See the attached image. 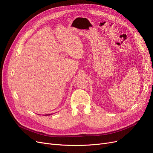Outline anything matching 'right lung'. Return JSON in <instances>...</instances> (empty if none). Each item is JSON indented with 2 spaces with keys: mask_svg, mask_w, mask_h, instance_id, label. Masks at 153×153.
I'll return each mask as SVG.
<instances>
[{
  "mask_svg": "<svg viewBox=\"0 0 153 153\" xmlns=\"http://www.w3.org/2000/svg\"><path fill=\"white\" fill-rule=\"evenodd\" d=\"M51 114H48V115H51Z\"/></svg>",
  "mask_w": 153,
  "mask_h": 153,
  "instance_id": "right-lung-1",
  "label": "right lung"
}]
</instances>
